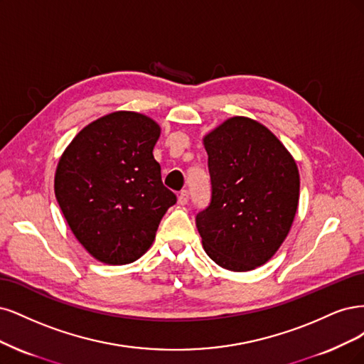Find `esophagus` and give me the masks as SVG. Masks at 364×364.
I'll use <instances>...</instances> for the list:
<instances>
[{
  "label": "esophagus",
  "mask_w": 364,
  "mask_h": 364,
  "mask_svg": "<svg viewBox=\"0 0 364 364\" xmlns=\"http://www.w3.org/2000/svg\"><path fill=\"white\" fill-rule=\"evenodd\" d=\"M187 201H189V192H187V191H181V192L178 193V204L184 205V204H187Z\"/></svg>",
  "instance_id": "1"
}]
</instances>
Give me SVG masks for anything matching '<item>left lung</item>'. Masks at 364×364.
Instances as JSON below:
<instances>
[{"instance_id": "obj_1", "label": "left lung", "mask_w": 364, "mask_h": 364, "mask_svg": "<svg viewBox=\"0 0 364 364\" xmlns=\"http://www.w3.org/2000/svg\"><path fill=\"white\" fill-rule=\"evenodd\" d=\"M212 198L196 215L207 255L228 271L264 264L284 242L299 199V172L259 122L234 116L204 137Z\"/></svg>"}]
</instances>
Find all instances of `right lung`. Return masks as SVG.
Returning a JSON list of instances; mask_svg holds the SVG:
<instances>
[{
    "instance_id": "obj_1",
    "label": "right lung",
    "mask_w": 364,
    "mask_h": 364,
    "mask_svg": "<svg viewBox=\"0 0 364 364\" xmlns=\"http://www.w3.org/2000/svg\"><path fill=\"white\" fill-rule=\"evenodd\" d=\"M159 136L148 116L114 112L85 127L58 161L57 203L78 242L102 263L144 255L177 203L152 156Z\"/></svg>"
}]
</instances>
